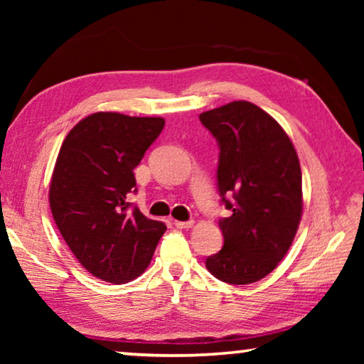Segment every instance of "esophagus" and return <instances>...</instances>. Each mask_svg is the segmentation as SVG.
<instances>
[{
	"mask_svg": "<svg viewBox=\"0 0 364 364\" xmlns=\"http://www.w3.org/2000/svg\"><path fill=\"white\" fill-rule=\"evenodd\" d=\"M194 221L189 220V221H175V226L180 228V230H186V228H193Z\"/></svg>",
	"mask_w": 364,
	"mask_h": 364,
	"instance_id": "1",
	"label": "esophagus"
}]
</instances>
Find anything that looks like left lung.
Masks as SVG:
<instances>
[{
	"label": "left lung",
	"mask_w": 364,
	"mask_h": 364,
	"mask_svg": "<svg viewBox=\"0 0 364 364\" xmlns=\"http://www.w3.org/2000/svg\"><path fill=\"white\" fill-rule=\"evenodd\" d=\"M199 119L218 141V191L231 212L220 220L223 249L205 267L228 284H250L278 267L297 234L304 210L297 152L279 123L249 101Z\"/></svg>",
	"instance_id": "obj_1"
}]
</instances>
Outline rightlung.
I'll list each match as a JSON object with an SVG mask.
<instances>
[{"label":"right lung","mask_w":364,"mask_h":364,"mask_svg":"<svg viewBox=\"0 0 364 364\" xmlns=\"http://www.w3.org/2000/svg\"><path fill=\"white\" fill-rule=\"evenodd\" d=\"M162 117L96 112L67 134L49 183V207L59 232L82 267L96 278L125 284L149 267L162 221L132 204L133 170L160 132Z\"/></svg>","instance_id":"add662e5"}]
</instances>
